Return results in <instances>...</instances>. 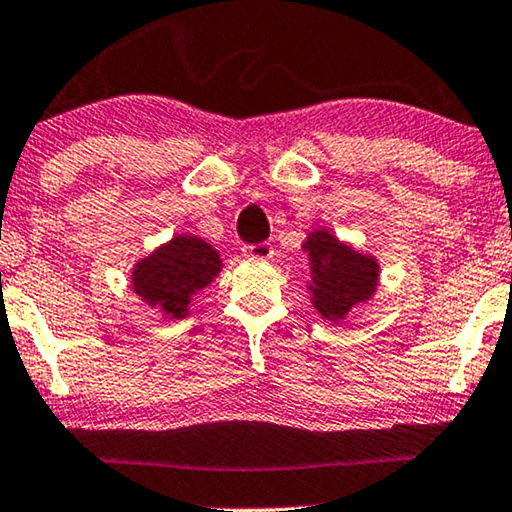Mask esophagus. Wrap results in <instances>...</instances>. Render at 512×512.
<instances>
[{
    "label": "esophagus",
    "instance_id": "esophagus-1",
    "mask_svg": "<svg viewBox=\"0 0 512 512\" xmlns=\"http://www.w3.org/2000/svg\"><path fill=\"white\" fill-rule=\"evenodd\" d=\"M243 255L253 259H269L273 255V246L271 243H248V246H243Z\"/></svg>",
    "mask_w": 512,
    "mask_h": 512
}]
</instances>
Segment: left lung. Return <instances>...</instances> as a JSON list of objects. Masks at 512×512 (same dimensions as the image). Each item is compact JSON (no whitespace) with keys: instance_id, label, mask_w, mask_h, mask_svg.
<instances>
[{"instance_id":"obj_1","label":"left lung","mask_w":512,"mask_h":512,"mask_svg":"<svg viewBox=\"0 0 512 512\" xmlns=\"http://www.w3.org/2000/svg\"><path fill=\"white\" fill-rule=\"evenodd\" d=\"M310 257L312 305L329 322H340L354 305L375 294L379 266L358 255L324 230H315L303 243Z\"/></svg>"}]
</instances>
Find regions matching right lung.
I'll list each match as a JSON object with an SVG mask.
<instances>
[{
    "mask_svg": "<svg viewBox=\"0 0 512 512\" xmlns=\"http://www.w3.org/2000/svg\"><path fill=\"white\" fill-rule=\"evenodd\" d=\"M220 271V257L197 236H174L147 259L137 262L133 289L149 305H158L165 317H186L193 296Z\"/></svg>",
    "mask_w": 512,
    "mask_h": 512,
    "instance_id": "add662e5",
    "label": "right lung"
}]
</instances>
